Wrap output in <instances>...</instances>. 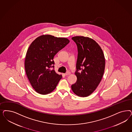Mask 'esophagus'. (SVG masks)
<instances>
[{"label": "esophagus", "instance_id": "34e87169", "mask_svg": "<svg viewBox=\"0 0 132 132\" xmlns=\"http://www.w3.org/2000/svg\"><path fill=\"white\" fill-rule=\"evenodd\" d=\"M70 74V72H69V71H68V72H67L64 74V75H69Z\"/></svg>", "mask_w": 132, "mask_h": 132}]
</instances>
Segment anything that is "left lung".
Listing matches in <instances>:
<instances>
[{
  "label": "left lung",
  "mask_w": 132,
  "mask_h": 132,
  "mask_svg": "<svg viewBox=\"0 0 132 132\" xmlns=\"http://www.w3.org/2000/svg\"><path fill=\"white\" fill-rule=\"evenodd\" d=\"M71 39L76 44L78 52L75 72L77 80L71 88L77 96L87 97L102 80L105 64L104 56L101 47L92 39L84 36Z\"/></svg>",
  "instance_id": "left-lung-1"
}]
</instances>
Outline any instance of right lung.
Segmentation results:
<instances>
[{
    "mask_svg": "<svg viewBox=\"0 0 132 132\" xmlns=\"http://www.w3.org/2000/svg\"><path fill=\"white\" fill-rule=\"evenodd\" d=\"M69 43L65 38L43 35L30 44L26 55L25 68L31 85L37 93L46 95L55 89L62 76L54 69L53 58Z\"/></svg>",
    "mask_w": 132,
    "mask_h": 132,
    "instance_id": "right-lung-1",
    "label": "right lung"
}]
</instances>
